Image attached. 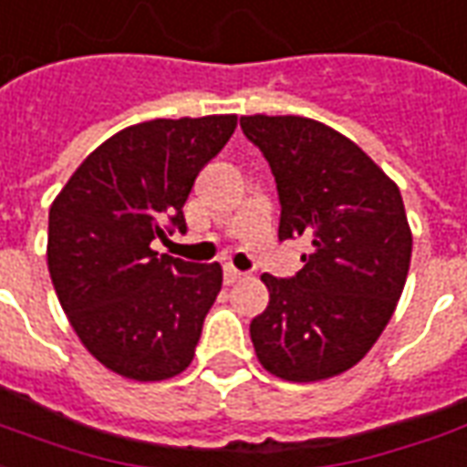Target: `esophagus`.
Instances as JSON below:
<instances>
[{"instance_id": "1", "label": "esophagus", "mask_w": 467, "mask_h": 467, "mask_svg": "<svg viewBox=\"0 0 467 467\" xmlns=\"http://www.w3.org/2000/svg\"><path fill=\"white\" fill-rule=\"evenodd\" d=\"M244 279V271L234 269V266H223V284L231 286V284H236V281Z\"/></svg>"}]
</instances>
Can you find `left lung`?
<instances>
[{
  "label": "left lung",
  "instance_id": "8db88e82",
  "mask_svg": "<svg viewBox=\"0 0 467 467\" xmlns=\"http://www.w3.org/2000/svg\"><path fill=\"white\" fill-rule=\"evenodd\" d=\"M241 130L276 181L279 239L312 241L294 276H261L269 306L251 322L256 357L286 382L342 375L372 349L408 279L412 234L400 188L324 122L246 115Z\"/></svg>",
  "mask_w": 467,
  "mask_h": 467
}]
</instances>
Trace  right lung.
Wrapping results in <instances>:
<instances>
[{
	"label": "right lung",
	"instance_id": "1",
	"mask_svg": "<svg viewBox=\"0 0 467 467\" xmlns=\"http://www.w3.org/2000/svg\"><path fill=\"white\" fill-rule=\"evenodd\" d=\"M236 115L130 125L95 148L49 208L47 266L72 329L98 362L138 382L181 375L221 292L218 264L150 249L186 234L183 203Z\"/></svg>",
	"mask_w": 467,
	"mask_h": 467
}]
</instances>
